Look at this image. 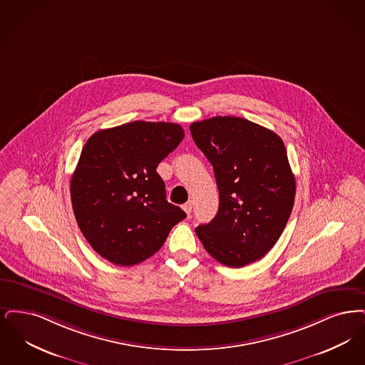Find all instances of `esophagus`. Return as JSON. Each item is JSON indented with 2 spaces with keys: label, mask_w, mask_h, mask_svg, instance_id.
Instances as JSON below:
<instances>
[{
  "label": "esophagus",
  "mask_w": 365,
  "mask_h": 365,
  "mask_svg": "<svg viewBox=\"0 0 365 365\" xmlns=\"http://www.w3.org/2000/svg\"><path fill=\"white\" fill-rule=\"evenodd\" d=\"M182 208H184V211L190 215V211H192V202H190H190H187V203L182 206Z\"/></svg>",
  "instance_id": "34e87169"
}]
</instances>
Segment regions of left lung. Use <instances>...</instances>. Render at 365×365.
<instances>
[{
  "instance_id": "1",
  "label": "left lung",
  "mask_w": 365,
  "mask_h": 365,
  "mask_svg": "<svg viewBox=\"0 0 365 365\" xmlns=\"http://www.w3.org/2000/svg\"><path fill=\"white\" fill-rule=\"evenodd\" d=\"M190 133L214 168L220 190L215 218L196 235L207 252L229 267H244L275 245L290 217L296 180L285 144L267 128L218 115L190 124Z\"/></svg>"
}]
</instances>
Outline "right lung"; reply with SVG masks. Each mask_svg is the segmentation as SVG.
Segmentation results:
<instances>
[{"mask_svg": "<svg viewBox=\"0 0 365 365\" xmlns=\"http://www.w3.org/2000/svg\"><path fill=\"white\" fill-rule=\"evenodd\" d=\"M184 139L173 123L133 121L96 132L71 180V200L83 236L118 266L159 251L187 214L166 200L158 163Z\"/></svg>", "mask_w": 365, "mask_h": 365, "instance_id": "obj_1", "label": "right lung"}]
</instances>
